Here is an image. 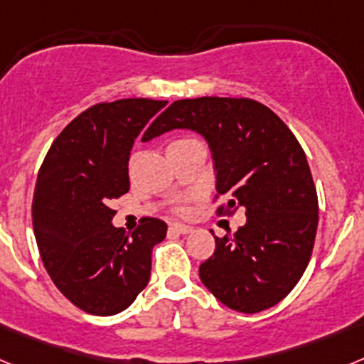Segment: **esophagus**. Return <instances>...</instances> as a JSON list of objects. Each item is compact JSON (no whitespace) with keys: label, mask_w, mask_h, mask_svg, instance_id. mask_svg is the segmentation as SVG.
I'll return each mask as SVG.
<instances>
[{"label":"esophagus","mask_w":364,"mask_h":364,"mask_svg":"<svg viewBox=\"0 0 364 364\" xmlns=\"http://www.w3.org/2000/svg\"><path fill=\"white\" fill-rule=\"evenodd\" d=\"M169 230L175 231V233H180V235H188V233H191L193 228L186 226V224H178V222H173L171 226H169Z\"/></svg>","instance_id":"1"}]
</instances>
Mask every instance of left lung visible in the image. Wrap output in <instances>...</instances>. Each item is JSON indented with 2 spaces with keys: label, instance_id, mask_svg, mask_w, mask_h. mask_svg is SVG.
<instances>
[{
  "label": "left lung",
  "instance_id": "left-lung-1",
  "mask_svg": "<svg viewBox=\"0 0 364 364\" xmlns=\"http://www.w3.org/2000/svg\"><path fill=\"white\" fill-rule=\"evenodd\" d=\"M173 129L204 136L226 208L246 210L235 235L215 237V253L198 268L202 284L228 308L257 314L290 294L310 262L319 202L310 166L288 125L250 98L176 100L142 142ZM213 233V231H211Z\"/></svg>",
  "mask_w": 364,
  "mask_h": 364
}]
</instances>
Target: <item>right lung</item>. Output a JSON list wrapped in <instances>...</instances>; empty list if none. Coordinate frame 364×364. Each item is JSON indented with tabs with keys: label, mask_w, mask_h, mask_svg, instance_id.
<instances>
[{
	"label": "right lung",
	"mask_w": 364,
	"mask_h": 364,
	"mask_svg": "<svg viewBox=\"0 0 364 364\" xmlns=\"http://www.w3.org/2000/svg\"><path fill=\"white\" fill-rule=\"evenodd\" d=\"M167 102L125 98L74 118L50 146L38 173L32 226L56 288L92 315L129 308L151 277V252L167 224L144 217L133 233L112 226V198L129 191L134 138Z\"/></svg>",
	"instance_id": "obj_1"
}]
</instances>
